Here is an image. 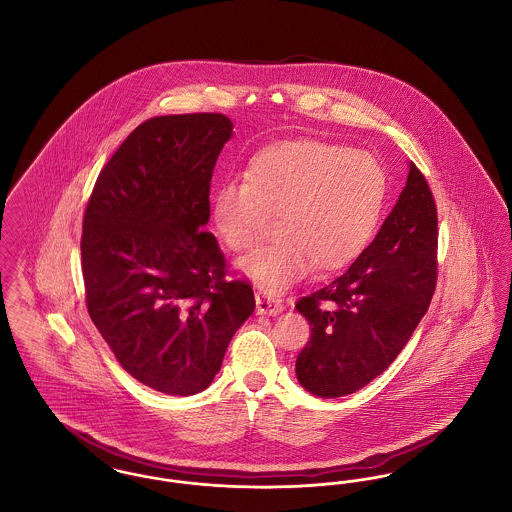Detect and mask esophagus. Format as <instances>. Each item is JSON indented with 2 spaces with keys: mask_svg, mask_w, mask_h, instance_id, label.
Here are the masks:
<instances>
[{
  "mask_svg": "<svg viewBox=\"0 0 512 512\" xmlns=\"http://www.w3.org/2000/svg\"><path fill=\"white\" fill-rule=\"evenodd\" d=\"M255 301H257V313L259 315H278L282 313V301L274 295H268L265 292H259L255 295Z\"/></svg>",
  "mask_w": 512,
  "mask_h": 512,
  "instance_id": "34e87169",
  "label": "esophagus"
}]
</instances>
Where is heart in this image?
<instances>
[{"label":"heart","mask_w":512,"mask_h":512,"mask_svg":"<svg viewBox=\"0 0 512 512\" xmlns=\"http://www.w3.org/2000/svg\"><path fill=\"white\" fill-rule=\"evenodd\" d=\"M386 197L388 174L372 153L295 140L261 151L244 182L220 184L211 217L224 245L244 251L276 215L278 238L238 263L261 290L274 293L315 263L322 270L349 265L372 238Z\"/></svg>","instance_id":"heart-1"}]
</instances>
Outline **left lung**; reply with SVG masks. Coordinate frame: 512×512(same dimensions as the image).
Instances as JSON below:
<instances>
[{
    "mask_svg": "<svg viewBox=\"0 0 512 512\" xmlns=\"http://www.w3.org/2000/svg\"><path fill=\"white\" fill-rule=\"evenodd\" d=\"M436 249L434 195L409 163L407 184L374 242L338 278L295 305L311 326V340L295 361L305 390L343 397L393 363L430 307Z\"/></svg>",
    "mask_w": 512,
    "mask_h": 512,
    "instance_id": "8db88e82",
    "label": "left lung"
}]
</instances>
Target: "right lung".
Segmentation results:
<instances>
[{
    "label": "right lung",
    "instance_id": "obj_1",
    "mask_svg": "<svg viewBox=\"0 0 512 512\" xmlns=\"http://www.w3.org/2000/svg\"><path fill=\"white\" fill-rule=\"evenodd\" d=\"M232 126L220 113L142 122L99 172L84 213L90 318L122 368L167 395L205 390L255 311L251 286L226 278L205 230Z\"/></svg>",
    "mask_w": 512,
    "mask_h": 512
}]
</instances>
